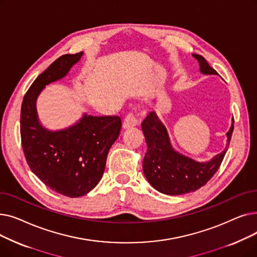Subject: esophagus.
<instances>
[{"label":"esophagus","instance_id":"esophagus-1","mask_svg":"<svg viewBox=\"0 0 257 257\" xmlns=\"http://www.w3.org/2000/svg\"><path fill=\"white\" fill-rule=\"evenodd\" d=\"M138 125V118L137 116L134 115V113H128L123 121V127L125 129H129V128H132L134 126Z\"/></svg>","mask_w":257,"mask_h":257}]
</instances>
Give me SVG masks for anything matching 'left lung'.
Returning <instances> with one entry per match:
<instances>
[{"label":"left lung","instance_id":"obj_1","mask_svg":"<svg viewBox=\"0 0 257 257\" xmlns=\"http://www.w3.org/2000/svg\"><path fill=\"white\" fill-rule=\"evenodd\" d=\"M193 56L199 61L202 73L218 74L204 57L197 54H193ZM233 127L234 120L232 118L231 127L227 132V145L222 153L208 163H197L173 150L166 127L161 124L155 112L151 111L142 124L148 146L143 163L146 178L155 190L166 195L176 196L199 190L219 170L230 143Z\"/></svg>","mask_w":257,"mask_h":257}]
</instances>
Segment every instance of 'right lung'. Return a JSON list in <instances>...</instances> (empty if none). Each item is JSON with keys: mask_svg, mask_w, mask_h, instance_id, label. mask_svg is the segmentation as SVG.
Masks as SVG:
<instances>
[{"mask_svg": "<svg viewBox=\"0 0 257 257\" xmlns=\"http://www.w3.org/2000/svg\"><path fill=\"white\" fill-rule=\"evenodd\" d=\"M82 52L65 54L40 74L25 93L21 109V140L31 171L56 193L84 196L101 180L107 154L121 127L117 115H84L78 124L51 132L39 125L35 101L45 85L64 77Z\"/></svg>", "mask_w": 257, "mask_h": 257, "instance_id": "1", "label": "right lung"}]
</instances>
